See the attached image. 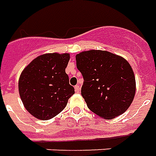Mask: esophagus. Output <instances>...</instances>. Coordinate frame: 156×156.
<instances>
[{
  "label": "esophagus",
  "mask_w": 156,
  "mask_h": 156,
  "mask_svg": "<svg viewBox=\"0 0 156 156\" xmlns=\"http://www.w3.org/2000/svg\"><path fill=\"white\" fill-rule=\"evenodd\" d=\"M75 90H76V92H77V93H79V92H80V88L79 85H76V86H75Z\"/></svg>",
  "instance_id": "34e87169"
}]
</instances>
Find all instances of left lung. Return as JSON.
<instances>
[{
    "label": "left lung",
    "instance_id": "8db88e82",
    "mask_svg": "<svg viewBox=\"0 0 156 156\" xmlns=\"http://www.w3.org/2000/svg\"><path fill=\"white\" fill-rule=\"evenodd\" d=\"M76 59L84 79L81 96L88 108L105 119L123 113L135 95V78L129 63L102 50L81 52Z\"/></svg>",
    "mask_w": 156,
    "mask_h": 156
}]
</instances>
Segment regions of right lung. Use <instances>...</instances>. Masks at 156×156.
<instances>
[{
	"mask_svg": "<svg viewBox=\"0 0 156 156\" xmlns=\"http://www.w3.org/2000/svg\"><path fill=\"white\" fill-rule=\"evenodd\" d=\"M69 54L40 55L23 69L18 89L25 108L41 120H48L66 108L75 89L66 73Z\"/></svg>",
	"mask_w": 156,
	"mask_h": 156,
	"instance_id": "obj_1",
	"label": "right lung"
}]
</instances>
